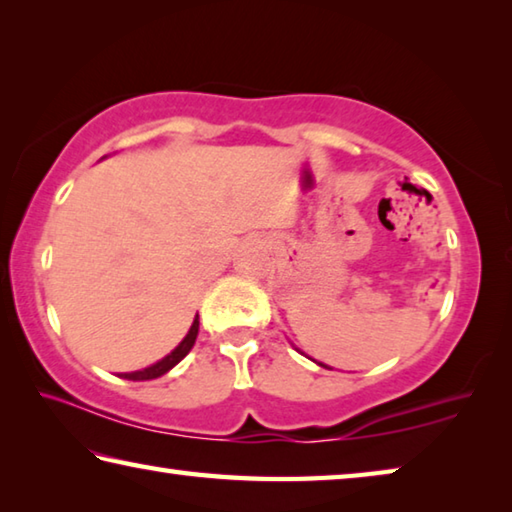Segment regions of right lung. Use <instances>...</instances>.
<instances>
[{"mask_svg": "<svg viewBox=\"0 0 512 512\" xmlns=\"http://www.w3.org/2000/svg\"><path fill=\"white\" fill-rule=\"evenodd\" d=\"M196 334H198V318L194 320V325L189 327V332L183 339V343H180L171 354H167V357H164L162 361L153 363L151 368H144V370H137V372H126V375H121V377L131 379V381H146V379H155V377L164 375V372H169L173 366H176V363H180L187 357V352L192 350L194 343H196Z\"/></svg>", "mask_w": 512, "mask_h": 512, "instance_id": "right-lung-1", "label": "right lung"}]
</instances>
